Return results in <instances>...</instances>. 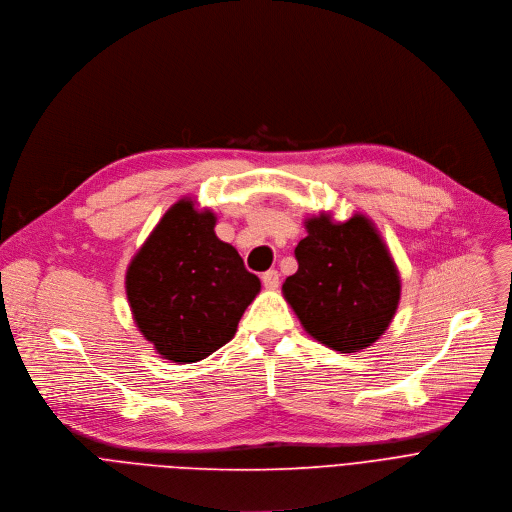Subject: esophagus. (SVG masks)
Instances as JSON below:
<instances>
[{
	"label": "esophagus",
	"instance_id": "34e87169",
	"mask_svg": "<svg viewBox=\"0 0 512 512\" xmlns=\"http://www.w3.org/2000/svg\"><path fill=\"white\" fill-rule=\"evenodd\" d=\"M262 284H264L266 288H270V290L278 288V284H280V274H278L276 270H266V272L262 274Z\"/></svg>",
	"mask_w": 512,
	"mask_h": 512
}]
</instances>
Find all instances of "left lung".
<instances>
[{"label": "left lung", "mask_w": 512, "mask_h": 512, "mask_svg": "<svg viewBox=\"0 0 512 512\" xmlns=\"http://www.w3.org/2000/svg\"><path fill=\"white\" fill-rule=\"evenodd\" d=\"M294 248L298 270L282 284L304 331L319 343L355 353L389 327L399 302V272L373 224L355 214L333 222L321 214L306 222Z\"/></svg>", "instance_id": "8db88e82"}]
</instances>
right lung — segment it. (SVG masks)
I'll use <instances>...</instances> for the list:
<instances>
[{
	"mask_svg": "<svg viewBox=\"0 0 512 512\" xmlns=\"http://www.w3.org/2000/svg\"><path fill=\"white\" fill-rule=\"evenodd\" d=\"M214 226L210 210L177 201L127 270L139 331L175 363H195L224 347L260 290V278Z\"/></svg>",
	"mask_w": 512,
	"mask_h": 512,
	"instance_id": "right-lung-1",
	"label": "right lung"
}]
</instances>
